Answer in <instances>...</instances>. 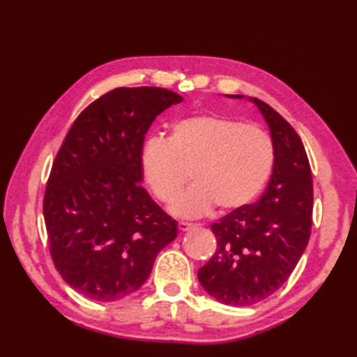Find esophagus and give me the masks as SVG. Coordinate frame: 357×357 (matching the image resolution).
<instances>
[{"label":"esophagus","instance_id":"esophagus-1","mask_svg":"<svg viewBox=\"0 0 357 357\" xmlns=\"http://www.w3.org/2000/svg\"><path fill=\"white\" fill-rule=\"evenodd\" d=\"M192 228V223L189 222H178V229L179 231H187V229Z\"/></svg>","mask_w":357,"mask_h":357}]
</instances>
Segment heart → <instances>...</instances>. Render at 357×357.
<instances>
[{
	"mask_svg": "<svg viewBox=\"0 0 357 357\" xmlns=\"http://www.w3.org/2000/svg\"><path fill=\"white\" fill-rule=\"evenodd\" d=\"M273 138L255 124L223 114H195L176 121L170 138L149 137L143 143L140 165L154 197L173 203V213L193 217L217 204L233 211L257 198L273 173Z\"/></svg>",
	"mask_w": 357,
	"mask_h": 357,
	"instance_id": "b5f03b06",
	"label": "heart"
}]
</instances>
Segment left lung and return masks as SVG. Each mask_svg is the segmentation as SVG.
Masks as SVG:
<instances>
[{"mask_svg":"<svg viewBox=\"0 0 357 357\" xmlns=\"http://www.w3.org/2000/svg\"><path fill=\"white\" fill-rule=\"evenodd\" d=\"M250 100L273 137V174L257 203L211 225L217 249L198 269L206 293L234 307L257 304L288 280L309 243L313 211L312 170L301 137L273 107Z\"/></svg>","mask_w":357,"mask_h":357,"instance_id":"1","label":"left lung"}]
</instances>
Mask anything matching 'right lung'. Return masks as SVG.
Returning <instances> with one entry per match:
<instances>
[{
    "mask_svg": "<svg viewBox=\"0 0 357 357\" xmlns=\"http://www.w3.org/2000/svg\"><path fill=\"white\" fill-rule=\"evenodd\" d=\"M183 100L165 88H114L78 114L52 165L44 219L53 264L100 302L140 288L178 223L142 185L140 154L157 114Z\"/></svg>",
    "mask_w": 357,
    "mask_h": 357,
    "instance_id": "add662e5",
    "label": "right lung"
}]
</instances>
